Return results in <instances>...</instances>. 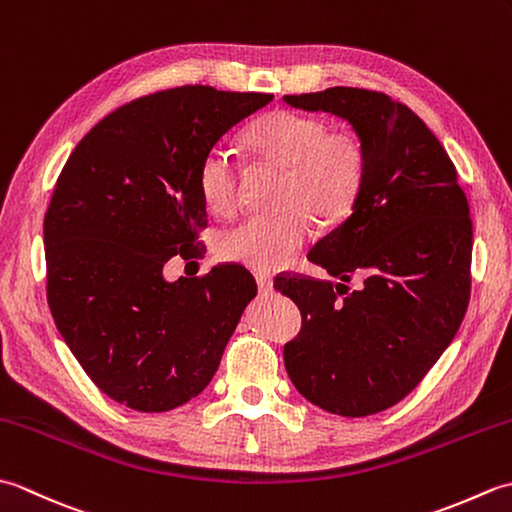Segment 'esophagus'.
Listing matches in <instances>:
<instances>
[{
    "instance_id": "obj_1",
    "label": "esophagus",
    "mask_w": 512,
    "mask_h": 512,
    "mask_svg": "<svg viewBox=\"0 0 512 512\" xmlns=\"http://www.w3.org/2000/svg\"><path fill=\"white\" fill-rule=\"evenodd\" d=\"M255 281H257V288L262 292H270L273 290V279H270L266 273H257L255 275Z\"/></svg>"
}]
</instances>
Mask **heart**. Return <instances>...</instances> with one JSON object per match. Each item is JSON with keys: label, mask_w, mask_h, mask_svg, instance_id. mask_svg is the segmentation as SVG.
Masks as SVG:
<instances>
[{"label": "heart", "mask_w": 512, "mask_h": 512, "mask_svg": "<svg viewBox=\"0 0 512 512\" xmlns=\"http://www.w3.org/2000/svg\"><path fill=\"white\" fill-rule=\"evenodd\" d=\"M250 154L286 169L279 215H253L222 233L217 253L231 264L257 273L286 266L310 237L306 211L321 224L350 213L363 189L367 154L352 132H330L321 118L275 110L248 127ZM198 189L215 215H228L237 202V165L226 149L215 147L198 167Z\"/></svg>", "instance_id": "heart-1"}]
</instances>
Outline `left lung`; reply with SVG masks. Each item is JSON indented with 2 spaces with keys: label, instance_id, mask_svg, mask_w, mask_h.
<instances>
[{
  "label": "left lung",
  "instance_id": "1",
  "mask_svg": "<svg viewBox=\"0 0 512 512\" xmlns=\"http://www.w3.org/2000/svg\"><path fill=\"white\" fill-rule=\"evenodd\" d=\"M284 101L345 118L367 154L350 217L308 253L343 284L275 279L303 319L284 363L312 405L372 416L416 389L460 328L471 297L469 202L440 140L391 96L330 88ZM352 274L366 277L361 291L344 286Z\"/></svg>",
  "mask_w": 512,
  "mask_h": 512
}]
</instances>
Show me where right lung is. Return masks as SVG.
<instances>
[{"label": "right lung", "instance_id": "right-lung-1", "mask_svg": "<svg viewBox=\"0 0 512 512\" xmlns=\"http://www.w3.org/2000/svg\"><path fill=\"white\" fill-rule=\"evenodd\" d=\"M273 94L184 85L143 96L74 147L43 220L54 323L103 394L158 413L211 383L257 284L237 264L167 281L198 257L202 158Z\"/></svg>", "mask_w": 512, "mask_h": 512}]
</instances>
